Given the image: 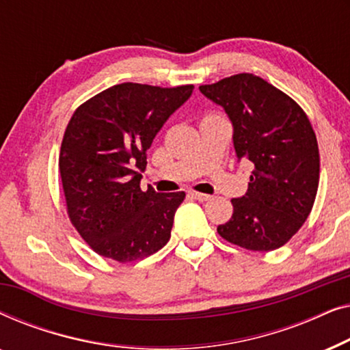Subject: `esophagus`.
I'll use <instances>...</instances> for the list:
<instances>
[{
  "mask_svg": "<svg viewBox=\"0 0 350 350\" xmlns=\"http://www.w3.org/2000/svg\"><path fill=\"white\" fill-rule=\"evenodd\" d=\"M189 196H191V198L200 200V202H204V200H208L210 198H212V196L204 194V193H196V191H193V193H189Z\"/></svg>",
  "mask_w": 350,
  "mask_h": 350,
  "instance_id": "esophagus-1",
  "label": "esophagus"
}]
</instances>
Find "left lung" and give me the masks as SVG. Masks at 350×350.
<instances>
[{
	"instance_id": "8db88e82",
	"label": "left lung",
	"mask_w": 350,
	"mask_h": 350,
	"mask_svg": "<svg viewBox=\"0 0 350 350\" xmlns=\"http://www.w3.org/2000/svg\"><path fill=\"white\" fill-rule=\"evenodd\" d=\"M231 119L237 159L255 165L245 196L217 231L253 252L285 245L308 219L319 188L320 156L309 118L260 76L241 73L199 88Z\"/></svg>"
}]
</instances>
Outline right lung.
I'll return each mask as SVG.
<instances>
[{
  "label": "right lung",
  "mask_w": 350,
  "mask_h": 350,
  "mask_svg": "<svg viewBox=\"0 0 350 350\" xmlns=\"http://www.w3.org/2000/svg\"><path fill=\"white\" fill-rule=\"evenodd\" d=\"M194 85L122 83L89 98L71 116L59 170L66 212L95 253L118 262L142 260L169 242L185 193L161 194L140 180L146 151Z\"/></svg>",
  "instance_id": "obj_1"
}]
</instances>
